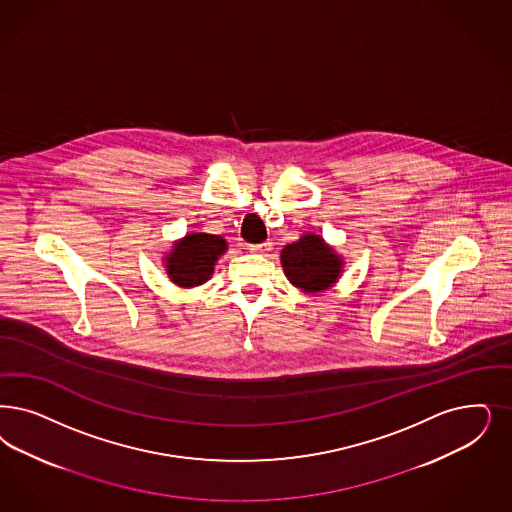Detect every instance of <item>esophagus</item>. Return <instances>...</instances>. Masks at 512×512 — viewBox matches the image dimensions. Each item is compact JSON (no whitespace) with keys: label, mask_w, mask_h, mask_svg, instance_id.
I'll use <instances>...</instances> for the list:
<instances>
[{"label":"esophagus","mask_w":512,"mask_h":512,"mask_svg":"<svg viewBox=\"0 0 512 512\" xmlns=\"http://www.w3.org/2000/svg\"><path fill=\"white\" fill-rule=\"evenodd\" d=\"M249 249H251L253 253H266V251H270V249H272V242H270V240H266V242H261V244H253V246H249Z\"/></svg>","instance_id":"34e87169"}]
</instances>
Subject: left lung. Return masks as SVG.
<instances>
[{
	"label": "left lung",
	"instance_id": "left-lung-1",
	"mask_svg": "<svg viewBox=\"0 0 512 512\" xmlns=\"http://www.w3.org/2000/svg\"><path fill=\"white\" fill-rule=\"evenodd\" d=\"M282 265L289 282L316 293L336 282L342 261L316 234H304L299 242L283 247Z\"/></svg>",
	"mask_w": 512,
	"mask_h": 512
}]
</instances>
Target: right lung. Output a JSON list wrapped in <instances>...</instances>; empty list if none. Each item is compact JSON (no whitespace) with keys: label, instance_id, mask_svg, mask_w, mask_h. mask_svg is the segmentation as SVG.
<instances>
[{"label":"right lung","instance_id":"1","mask_svg":"<svg viewBox=\"0 0 512 512\" xmlns=\"http://www.w3.org/2000/svg\"><path fill=\"white\" fill-rule=\"evenodd\" d=\"M227 251V242L221 236L194 232L187 234L174 251L166 257V268L172 282L181 287H194L210 280L213 265Z\"/></svg>","mask_w":512,"mask_h":512}]
</instances>
